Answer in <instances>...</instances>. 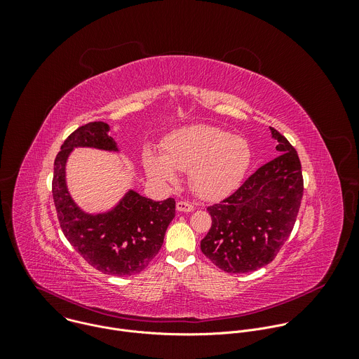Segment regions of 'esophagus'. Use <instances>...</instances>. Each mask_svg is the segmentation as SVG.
<instances>
[{"label":"esophagus","instance_id":"obj_1","mask_svg":"<svg viewBox=\"0 0 359 359\" xmlns=\"http://www.w3.org/2000/svg\"><path fill=\"white\" fill-rule=\"evenodd\" d=\"M176 209L179 210V212H184V213H189V212H193V206L190 203H187V201H177L176 203Z\"/></svg>","mask_w":359,"mask_h":359}]
</instances>
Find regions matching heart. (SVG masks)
<instances>
[{
  "mask_svg": "<svg viewBox=\"0 0 359 359\" xmlns=\"http://www.w3.org/2000/svg\"><path fill=\"white\" fill-rule=\"evenodd\" d=\"M162 156L144 153L147 173L161 182L175 183L176 170L187 172L193 190L204 198H217L233 190L251 162V149L240 136L208 125L173 132L163 142Z\"/></svg>",
  "mask_w": 359,
  "mask_h": 359,
  "instance_id": "heart-1",
  "label": "heart"
}]
</instances>
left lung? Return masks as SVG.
Instances as JSON below:
<instances>
[{"label": "left lung", "instance_id": "left-lung-1", "mask_svg": "<svg viewBox=\"0 0 359 359\" xmlns=\"http://www.w3.org/2000/svg\"><path fill=\"white\" fill-rule=\"evenodd\" d=\"M270 129L280 155L208 208L212 227L200 243L201 252L230 274L271 263L290 237L301 206L304 180L297 150L278 130Z\"/></svg>", "mask_w": 359, "mask_h": 359}]
</instances>
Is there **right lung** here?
<instances>
[{
	"label": "right lung",
	"mask_w": 359,
	"mask_h": 359,
	"mask_svg": "<svg viewBox=\"0 0 359 359\" xmlns=\"http://www.w3.org/2000/svg\"><path fill=\"white\" fill-rule=\"evenodd\" d=\"M109 125L90 122L72 132L54 162L53 197L64 236L93 269L109 276H133L159 252L176 201H155L130 190L108 213L86 215L71 198L65 184V163L74 147L118 150L108 135Z\"/></svg>",
	"instance_id": "add662e5"
}]
</instances>
